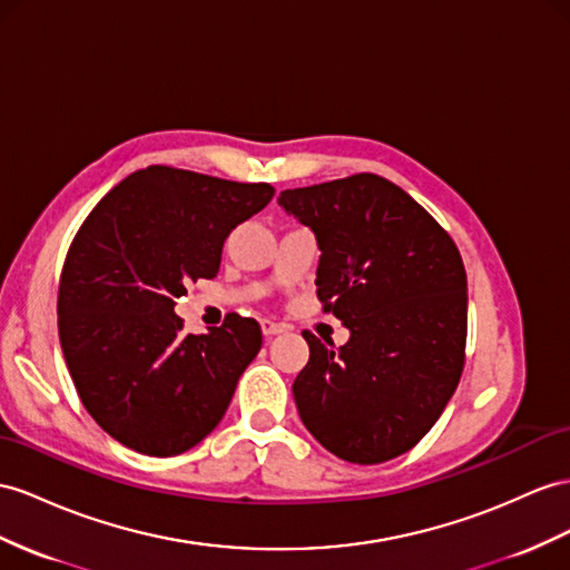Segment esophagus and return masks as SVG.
<instances>
[{"label":"esophagus","mask_w":570,"mask_h":570,"mask_svg":"<svg viewBox=\"0 0 570 570\" xmlns=\"http://www.w3.org/2000/svg\"><path fill=\"white\" fill-rule=\"evenodd\" d=\"M262 332H265V337H274V334L284 332V325L274 323V320H262Z\"/></svg>","instance_id":"1"}]
</instances>
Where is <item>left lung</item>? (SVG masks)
Here are the masks:
<instances>
[{"instance_id": "left-lung-1", "label": "left lung", "mask_w": 570, "mask_h": 570, "mask_svg": "<svg viewBox=\"0 0 570 570\" xmlns=\"http://www.w3.org/2000/svg\"><path fill=\"white\" fill-rule=\"evenodd\" d=\"M311 226L317 301L352 337L340 348L305 330L311 358L294 381L320 445L354 464L412 450L443 414L464 368L466 274L455 240L402 187L375 173L284 189Z\"/></svg>"}]
</instances>
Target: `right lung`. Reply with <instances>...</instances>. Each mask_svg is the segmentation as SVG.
Segmentation results:
<instances>
[{
    "mask_svg": "<svg viewBox=\"0 0 570 570\" xmlns=\"http://www.w3.org/2000/svg\"><path fill=\"white\" fill-rule=\"evenodd\" d=\"M272 197L269 183L149 166L86 216L60 274L57 330L81 404L115 441L170 458L224 419L262 330L228 313L209 334H185L175 298L214 279L228 233Z\"/></svg>",
    "mask_w": 570,
    "mask_h": 570,
    "instance_id": "add662e5",
    "label": "right lung"
}]
</instances>
